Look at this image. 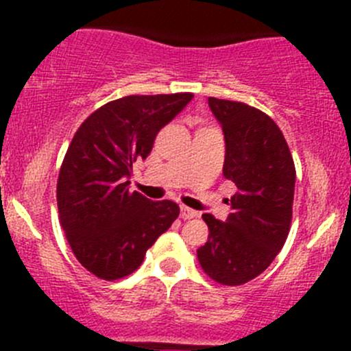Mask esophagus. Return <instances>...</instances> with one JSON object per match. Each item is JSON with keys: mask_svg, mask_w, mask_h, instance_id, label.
Segmentation results:
<instances>
[{"mask_svg": "<svg viewBox=\"0 0 351 351\" xmlns=\"http://www.w3.org/2000/svg\"><path fill=\"white\" fill-rule=\"evenodd\" d=\"M180 215H182V219H193V217H197L198 212L193 210V208L182 205V207H180Z\"/></svg>", "mask_w": 351, "mask_h": 351, "instance_id": "34e87169", "label": "esophagus"}]
</instances>
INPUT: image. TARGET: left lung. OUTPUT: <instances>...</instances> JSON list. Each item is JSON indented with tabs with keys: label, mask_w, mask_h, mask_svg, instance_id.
<instances>
[{
	"label": "left lung",
	"mask_w": 351,
	"mask_h": 351,
	"mask_svg": "<svg viewBox=\"0 0 351 351\" xmlns=\"http://www.w3.org/2000/svg\"><path fill=\"white\" fill-rule=\"evenodd\" d=\"M226 141L224 176L238 186L226 221L204 214L208 239L197 250L212 280L241 285L263 274L284 246L292 221L295 168L277 123L258 108L208 98Z\"/></svg>",
	"instance_id": "8db88e82"
}]
</instances>
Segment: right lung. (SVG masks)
<instances>
[{
  "mask_svg": "<svg viewBox=\"0 0 351 351\" xmlns=\"http://www.w3.org/2000/svg\"><path fill=\"white\" fill-rule=\"evenodd\" d=\"M192 93L132 95L91 113L74 134L58 180L61 224L77 261L104 280L141 267L178 217V204L130 192L132 162L146 159L159 130Z\"/></svg>",
  "mask_w": 351,
  "mask_h": 351,
  "instance_id": "add662e5",
  "label": "right lung"
}]
</instances>
